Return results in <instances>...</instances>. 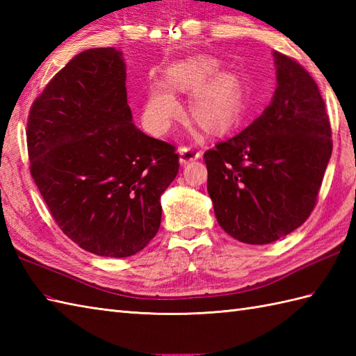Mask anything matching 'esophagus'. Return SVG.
Returning a JSON list of instances; mask_svg holds the SVG:
<instances>
[{
	"mask_svg": "<svg viewBox=\"0 0 356 356\" xmlns=\"http://www.w3.org/2000/svg\"><path fill=\"white\" fill-rule=\"evenodd\" d=\"M179 156H180V163L186 165L193 161H197L200 159V153L194 147H182L179 148Z\"/></svg>",
	"mask_w": 356,
	"mask_h": 356,
	"instance_id": "34e87169",
	"label": "esophagus"
}]
</instances>
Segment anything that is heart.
<instances>
[{"mask_svg":"<svg viewBox=\"0 0 356 356\" xmlns=\"http://www.w3.org/2000/svg\"><path fill=\"white\" fill-rule=\"evenodd\" d=\"M216 73V67L208 61L179 64L170 72L166 84L177 90H199L194 96V116L208 130L216 133L228 131L238 122L241 111V95L236 81L228 74L207 81ZM179 113V102L168 88L156 86L148 92L143 118L148 128L156 134H163Z\"/></svg>","mask_w":356,"mask_h":356,"instance_id":"obj_1","label":"heart"}]
</instances>
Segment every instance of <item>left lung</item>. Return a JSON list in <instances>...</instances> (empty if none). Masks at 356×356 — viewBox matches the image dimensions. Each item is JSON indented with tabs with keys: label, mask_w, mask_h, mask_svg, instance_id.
<instances>
[{
	"label": "left lung",
	"mask_w": 356,
	"mask_h": 356,
	"mask_svg": "<svg viewBox=\"0 0 356 356\" xmlns=\"http://www.w3.org/2000/svg\"><path fill=\"white\" fill-rule=\"evenodd\" d=\"M277 88L261 115L208 149V194L222 229L248 245L295 231L315 207L332 154L320 90L303 67L272 53Z\"/></svg>",
	"instance_id": "1"
}]
</instances>
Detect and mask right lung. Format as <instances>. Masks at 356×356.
Instances as JSON below:
<instances>
[{
	"instance_id": "1",
	"label": "right lung",
	"mask_w": 356,
	"mask_h": 356,
	"mask_svg": "<svg viewBox=\"0 0 356 356\" xmlns=\"http://www.w3.org/2000/svg\"><path fill=\"white\" fill-rule=\"evenodd\" d=\"M127 65L115 47L79 53L33 102L30 172L51 217L86 251L122 259L159 231L161 195L176 179L170 143L133 124Z\"/></svg>"
}]
</instances>
